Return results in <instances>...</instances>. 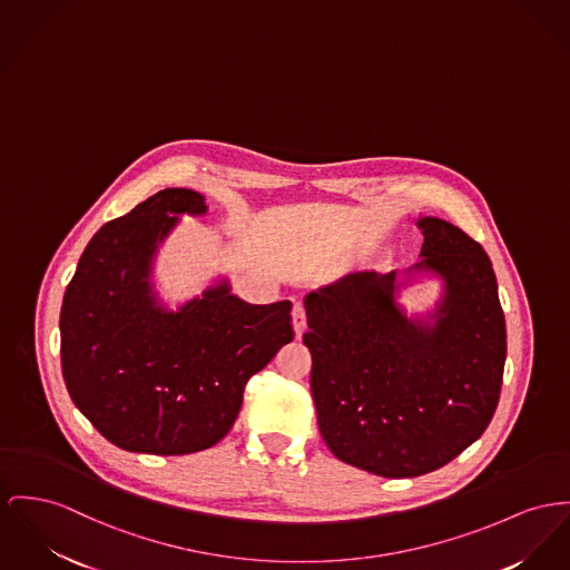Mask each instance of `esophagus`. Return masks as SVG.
I'll return each mask as SVG.
<instances>
[{
	"label": "esophagus",
	"mask_w": 570,
	"mask_h": 570,
	"mask_svg": "<svg viewBox=\"0 0 570 570\" xmlns=\"http://www.w3.org/2000/svg\"><path fill=\"white\" fill-rule=\"evenodd\" d=\"M292 322H294V331H296V337L301 340L306 331V315H304L303 304H294L292 308Z\"/></svg>",
	"instance_id": "34e87169"
}]
</instances>
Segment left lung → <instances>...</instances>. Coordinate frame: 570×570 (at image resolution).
Masks as SVG:
<instances>
[{
  "instance_id": "1",
  "label": "left lung",
  "mask_w": 570,
  "mask_h": 570,
  "mask_svg": "<svg viewBox=\"0 0 570 570\" xmlns=\"http://www.w3.org/2000/svg\"><path fill=\"white\" fill-rule=\"evenodd\" d=\"M421 262L352 272L304 296L311 393L328 450L382 478H417L475 443L499 402L505 317L484 248L421 216ZM421 271L444 292L409 316L401 289Z\"/></svg>"
}]
</instances>
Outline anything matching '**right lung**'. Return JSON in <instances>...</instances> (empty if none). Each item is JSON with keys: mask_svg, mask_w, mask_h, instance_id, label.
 I'll return each instance as SVG.
<instances>
[{"mask_svg": "<svg viewBox=\"0 0 570 570\" xmlns=\"http://www.w3.org/2000/svg\"><path fill=\"white\" fill-rule=\"evenodd\" d=\"M205 196L166 188L104 225L60 311L62 376L79 413L127 452L194 454L235 423L244 386L294 340L292 303L250 304L227 278L168 308L153 283L159 246Z\"/></svg>", "mask_w": 570, "mask_h": 570, "instance_id": "add662e5", "label": "right lung"}]
</instances>
